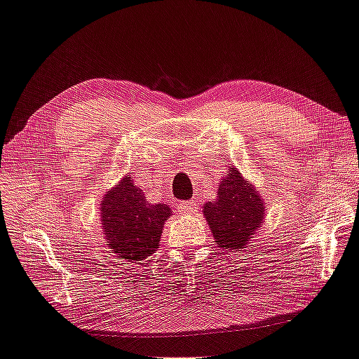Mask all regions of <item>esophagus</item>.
Returning a JSON list of instances; mask_svg holds the SVG:
<instances>
[{"label":"esophagus","instance_id":"1","mask_svg":"<svg viewBox=\"0 0 359 359\" xmlns=\"http://www.w3.org/2000/svg\"><path fill=\"white\" fill-rule=\"evenodd\" d=\"M200 203L196 200H189V201H181L178 204V210L181 214H194V212L198 210Z\"/></svg>","mask_w":359,"mask_h":359}]
</instances>
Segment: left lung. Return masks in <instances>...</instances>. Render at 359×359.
<instances>
[{
	"label": "left lung",
	"mask_w": 359,
	"mask_h": 359,
	"mask_svg": "<svg viewBox=\"0 0 359 359\" xmlns=\"http://www.w3.org/2000/svg\"><path fill=\"white\" fill-rule=\"evenodd\" d=\"M203 215L218 246L241 251L265 222L266 203L257 187L229 165L217 189V200L204 204Z\"/></svg>",
	"instance_id": "obj_1"
}]
</instances>
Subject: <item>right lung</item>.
Here are the masks:
<instances>
[{
    "instance_id": "right-lung-1",
    "label": "right lung",
    "mask_w": 359,
    "mask_h": 359,
    "mask_svg": "<svg viewBox=\"0 0 359 359\" xmlns=\"http://www.w3.org/2000/svg\"><path fill=\"white\" fill-rule=\"evenodd\" d=\"M100 224L116 257L137 263L159 246L164 224L172 209L167 204H151L130 175L108 189L100 201Z\"/></svg>"
}]
</instances>
